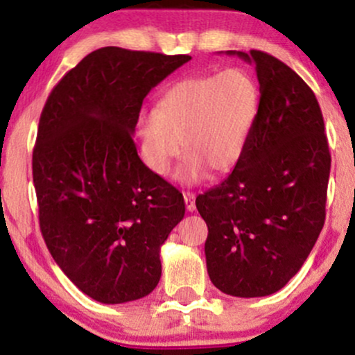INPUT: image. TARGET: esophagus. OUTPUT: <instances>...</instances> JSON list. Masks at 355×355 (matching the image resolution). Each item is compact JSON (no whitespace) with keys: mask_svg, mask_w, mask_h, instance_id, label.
<instances>
[{"mask_svg":"<svg viewBox=\"0 0 355 355\" xmlns=\"http://www.w3.org/2000/svg\"><path fill=\"white\" fill-rule=\"evenodd\" d=\"M185 207L189 211H193L197 207H195V193H190V191H187L185 193Z\"/></svg>","mask_w":355,"mask_h":355,"instance_id":"1","label":"esophagus"}]
</instances>
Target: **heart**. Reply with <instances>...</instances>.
<instances>
[{
    "mask_svg": "<svg viewBox=\"0 0 355 355\" xmlns=\"http://www.w3.org/2000/svg\"><path fill=\"white\" fill-rule=\"evenodd\" d=\"M260 110V88L242 68L197 75L173 83L157 110L138 118L141 153L148 170L164 177L182 153V183H197L215 172H230L242 158Z\"/></svg>",
    "mask_w": 355,
    "mask_h": 355,
    "instance_id": "obj_1",
    "label": "heart"
}]
</instances>
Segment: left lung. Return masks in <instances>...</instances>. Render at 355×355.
<instances>
[{
  "mask_svg": "<svg viewBox=\"0 0 355 355\" xmlns=\"http://www.w3.org/2000/svg\"><path fill=\"white\" fill-rule=\"evenodd\" d=\"M255 64L260 110L242 158L195 205L209 227L207 270L234 297H266L294 277L325 220L331 153L309 85L268 53L227 51Z\"/></svg>",
  "mask_w": 355,
  "mask_h": 355,
  "instance_id": "8db88e82",
  "label": "left lung"
}]
</instances>
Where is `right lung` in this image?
I'll return each instance as SVG.
<instances>
[{
    "label": "right lung",
    "mask_w": 355,
    "mask_h": 355,
    "mask_svg": "<svg viewBox=\"0 0 355 355\" xmlns=\"http://www.w3.org/2000/svg\"><path fill=\"white\" fill-rule=\"evenodd\" d=\"M190 60L100 48L60 80L40 116V229L64 275L101 304L157 287L160 247L185 215L180 191L150 172L132 135L150 89Z\"/></svg>",
    "instance_id": "add662e5"
}]
</instances>
